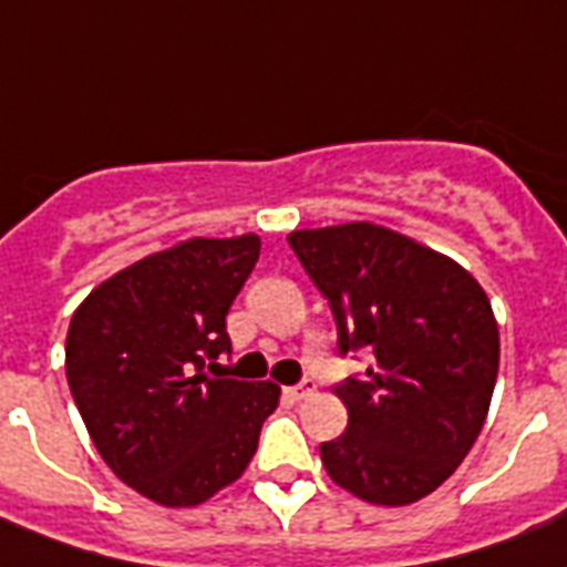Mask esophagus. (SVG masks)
<instances>
[{"mask_svg": "<svg viewBox=\"0 0 567 567\" xmlns=\"http://www.w3.org/2000/svg\"><path fill=\"white\" fill-rule=\"evenodd\" d=\"M316 390V381L313 379H301L298 384H292V388H287V396L289 399H305L310 396Z\"/></svg>", "mask_w": 567, "mask_h": 567, "instance_id": "obj_1", "label": "esophagus"}]
</instances>
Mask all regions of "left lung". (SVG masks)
Listing matches in <instances>:
<instances>
[{
  "label": "left lung",
  "instance_id": "1",
  "mask_svg": "<svg viewBox=\"0 0 567 567\" xmlns=\"http://www.w3.org/2000/svg\"><path fill=\"white\" fill-rule=\"evenodd\" d=\"M287 243L331 305L337 354L370 352V370L333 384L349 425L319 446L324 471L381 506L432 494L480 437L497 384L488 296L458 262L375 224Z\"/></svg>",
  "mask_w": 567,
  "mask_h": 567
}]
</instances>
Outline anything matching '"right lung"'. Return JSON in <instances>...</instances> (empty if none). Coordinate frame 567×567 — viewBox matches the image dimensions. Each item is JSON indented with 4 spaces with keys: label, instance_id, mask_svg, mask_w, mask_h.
Returning <instances> with one entry per match:
<instances>
[{
    "label": "right lung",
    "instance_id": "right-lung-1",
    "mask_svg": "<svg viewBox=\"0 0 567 567\" xmlns=\"http://www.w3.org/2000/svg\"><path fill=\"white\" fill-rule=\"evenodd\" d=\"M260 239H188L91 292L70 319L68 384L103 462L153 503L197 506L245 473L271 381L227 379V310Z\"/></svg>",
    "mask_w": 567,
    "mask_h": 567
}]
</instances>
